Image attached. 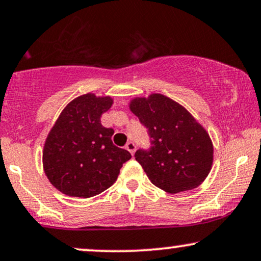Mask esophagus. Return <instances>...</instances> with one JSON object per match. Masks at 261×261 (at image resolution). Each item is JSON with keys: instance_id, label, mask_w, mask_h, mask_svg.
<instances>
[{"instance_id": "obj_1", "label": "esophagus", "mask_w": 261, "mask_h": 261, "mask_svg": "<svg viewBox=\"0 0 261 261\" xmlns=\"http://www.w3.org/2000/svg\"><path fill=\"white\" fill-rule=\"evenodd\" d=\"M125 148H126L128 152L131 153V154H134L135 149H136V144H135L134 142H127L126 146H125Z\"/></svg>"}]
</instances>
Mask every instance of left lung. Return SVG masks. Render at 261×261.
<instances>
[{"label": "left lung", "mask_w": 261, "mask_h": 261, "mask_svg": "<svg viewBox=\"0 0 261 261\" xmlns=\"http://www.w3.org/2000/svg\"><path fill=\"white\" fill-rule=\"evenodd\" d=\"M131 112L148 130L150 147L135 158L156 187L169 193L198 187L213 164L212 140L181 105L161 93L131 100Z\"/></svg>", "instance_id": "left-lung-1"}]
</instances>
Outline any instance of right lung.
Wrapping results in <instances>:
<instances>
[{"label": "right lung", "instance_id": "right-lung-1", "mask_svg": "<svg viewBox=\"0 0 261 261\" xmlns=\"http://www.w3.org/2000/svg\"><path fill=\"white\" fill-rule=\"evenodd\" d=\"M112 105L108 96L77 97L63 109L49 131L43 147V169L62 193L80 198L102 193L131 158L126 149L113 144L114 130L100 124V117Z\"/></svg>", "mask_w": 261, "mask_h": 261}]
</instances>
